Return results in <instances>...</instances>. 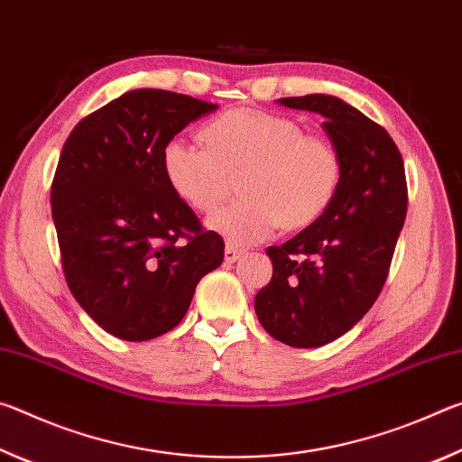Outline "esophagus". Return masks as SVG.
<instances>
[{"mask_svg": "<svg viewBox=\"0 0 462 462\" xmlns=\"http://www.w3.org/2000/svg\"><path fill=\"white\" fill-rule=\"evenodd\" d=\"M240 256H242V250L240 248L232 246V245H226V248H224V261L226 263H236Z\"/></svg>", "mask_w": 462, "mask_h": 462, "instance_id": "1", "label": "esophagus"}]
</instances>
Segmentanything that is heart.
Wrapping results in <instances>:
<instances>
[{"mask_svg":"<svg viewBox=\"0 0 462 462\" xmlns=\"http://www.w3.org/2000/svg\"><path fill=\"white\" fill-rule=\"evenodd\" d=\"M206 146L169 140L162 171L179 198L195 212H212L230 177H240L245 199L208 217L209 230L232 246L256 245L275 234L308 228L338 193L342 161L322 134L303 132L287 116L261 109H230L203 128Z\"/></svg>","mask_w":462,"mask_h":462,"instance_id":"obj_1","label":"heart"}]
</instances>
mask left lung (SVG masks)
Returning <instances> with one entry per match:
<instances>
[{"label": "left lung", "instance_id": "1", "mask_svg": "<svg viewBox=\"0 0 462 462\" xmlns=\"http://www.w3.org/2000/svg\"><path fill=\"white\" fill-rule=\"evenodd\" d=\"M277 101L322 116L342 161L328 212L267 248L273 277L254 300L273 338L316 348L346 334L379 297L408 212V183L393 138L346 101L324 93Z\"/></svg>", "mask_w": 462, "mask_h": 462}]
</instances>
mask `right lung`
<instances>
[{"mask_svg": "<svg viewBox=\"0 0 462 462\" xmlns=\"http://www.w3.org/2000/svg\"><path fill=\"white\" fill-rule=\"evenodd\" d=\"M216 104L134 89L83 118L62 146L51 203L62 271L79 306L116 338L165 334L195 287L224 261V240L203 230L171 189L162 148Z\"/></svg>", "mask_w": 462, "mask_h": 462, "instance_id": "add662e5", "label": "right lung"}]
</instances>
